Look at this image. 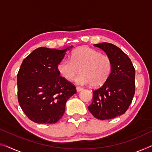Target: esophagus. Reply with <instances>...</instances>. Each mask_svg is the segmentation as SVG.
I'll return each instance as SVG.
<instances>
[{
    "label": "esophagus",
    "instance_id": "34e87169",
    "mask_svg": "<svg viewBox=\"0 0 152 152\" xmlns=\"http://www.w3.org/2000/svg\"><path fill=\"white\" fill-rule=\"evenodd\" d=\"M76 90H77V92H80V91L83 90V88H81V87H77L76 88Z\"/></svg>",
    "mask_w": 152,
    "mask_h": 152
}]
</instances>
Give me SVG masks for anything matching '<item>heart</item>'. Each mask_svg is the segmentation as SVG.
Segmentation results:
<instances>
[{"mask_svg": "<svg viewBox=\"0 0 152 152\" xmlns=\"http://www.w3.org/2000/svg\"><path fill=\"white\" fill-rule=\"evenodd\" d=\"M80 69L81 74L75 79L78 85H88L96 88L106 82L110 76L112 62L107 55L83 46L71 53V60L64 58L58 65V71L66 80L73 79Z\"/></svg>", "mask_w": 152, "mask_h": 152, "instance_id": "1", "label": "heart"}]
</instances>
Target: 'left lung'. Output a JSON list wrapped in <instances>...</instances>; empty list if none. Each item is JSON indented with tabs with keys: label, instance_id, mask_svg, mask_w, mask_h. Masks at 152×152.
I'll return each mask as SVG.
<instances>
[{
	"label": "left lung",
	"instance_id": "8db88e82",
	"mask_svg": "<svg viewBox=\"0 0 152 152\" xmlns=\"http://www.w3.org/2000/svg\"><path fill=\"white\" fill-rule=\"evenodd\" d=\"M103 50L112 62V70L107 81L93 91V100L88 110L98 120L115 118L127 111L135 92V70L129 57L115 45L94 44Z\"/></svg>",
	"mask_w": 152,
	"mask_h": 152
}]
</instances>
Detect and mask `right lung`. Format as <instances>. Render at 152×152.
I'll return each instance as SVG.
<instances>
[{
	"instance_id": "obj_1",
	"label": "right lung",
	"mask_w": 152,
	"mask_h": 152,
	"mask_svg": "<svg viewBox=\"0 0 152 152\" xmlns=\"http://www.w3.org/2000/svg\"><path fill=\"white\" fill-rule=\"evenodd\" d=\"M73 47L62 50L39 48L23 60L17 76L18 102L34 122L56 123L67 100L76 94L75 87L58 71L59 62Z\"/></svg>"
}]
</instances>
